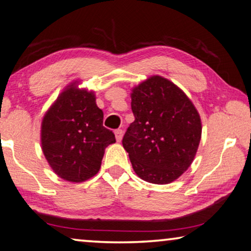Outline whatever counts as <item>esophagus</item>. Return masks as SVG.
Returning a JSON list of instances; mask_svg holds the SVG:
<instances>
[{"instance_id":"1","label":"esophagus","mask_w":251,"mask_h":251,"mask_svg":"<svg viewBox=\"0 0 251 251\" xmlns=\"http://www.w3.org/2000/svg\"><path fill=\"white\" fill-rule=\"evenodd\" d=\"M115 135H116V140L118 141V142H121L122 139H123V135H124V130L122 128H118L115 130Z\"/></svg>"}]
</instances>
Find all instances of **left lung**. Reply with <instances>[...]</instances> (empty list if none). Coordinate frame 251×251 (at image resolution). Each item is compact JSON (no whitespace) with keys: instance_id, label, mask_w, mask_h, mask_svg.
<instances>
[{"instance_id":"1","label":"left lung","mask_w":251,"mask_h":251,"mask_svg":"<svg viewBox=\"0 0 251 251\" xmlns=\"http://www.w3.org/2000/svg\"><path fill=\"white\" fill-rule=\"evenodd\" d=\"M135 121L123 137L136 175L168 184L192 164L201 139V119L191 100L161 76H151L130 93Z\"/></svg>"}]
</instances>
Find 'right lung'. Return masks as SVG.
<instances>
[{"label":"right lung","mask_w":251,"mask_h":251,"mask_svg":"<svg viewBox=\"0 0 251 251\" xmlns=\"http://www.w3.org/2000/svg\"><path fill=\"white\" fill-rule=\"evenodd\" d=\"M116 142L103 126V112L94 92L68 85L42 121V150L59 177L84 182L100 171L104 149Z\"/></svg>","instance_id":"1"}]
</instances>
